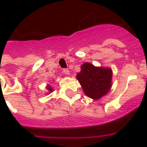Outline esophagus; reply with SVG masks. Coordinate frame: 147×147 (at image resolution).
<instances>
[{
  "label": "esophagus",
  "instance_id": "34e87169",
  "mask_svg": "<svg viewBox=\"0 0 147 147\" xmlns=\"http://www.w3.org/2000/svg\"><path fill=\"white\" fill-rule=\"evenodd\" d=\"M62 71H63V73L65 74V75H69V70L68 69H62Z\"/></svg>",
  "mask_w": 147,
  "mask_h": 147
}]
</instances>
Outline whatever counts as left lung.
<instances>
[{"mask_svg": "<svg viewBox=\"0 0 147 147\" xmlns=\"http://www.w3.org/2000/svg\"><path fill=\"white\" fill-rule=\"evenodd\" d=\"M111 78V69L94 67L88 62L82 65L81 71L77 75L85 94L93 99H99L109 92Z\"/></svg>", "mask_w": 147, "mask_h": 147, "instance_id": "left-lung-1", "label": "left lung"}]
</instances>
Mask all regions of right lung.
<instances>
[{
  "instance_id": "obj_1",
  "label": "right lung",
  "mask_w": 147,
  "mask_h": 147,
  "mask_svg": "<svg viewBox=\"0 0 147 147\" xmlns=\"http://www.w3.org/2000/svg\"><path fill=\"white\" fill-rule=\"evenodd\" d=\"M47 88H48V90H49V92H52V91H53V90H52V88H51L50 87H48Z\"/></svg>"
}]
</instances>
